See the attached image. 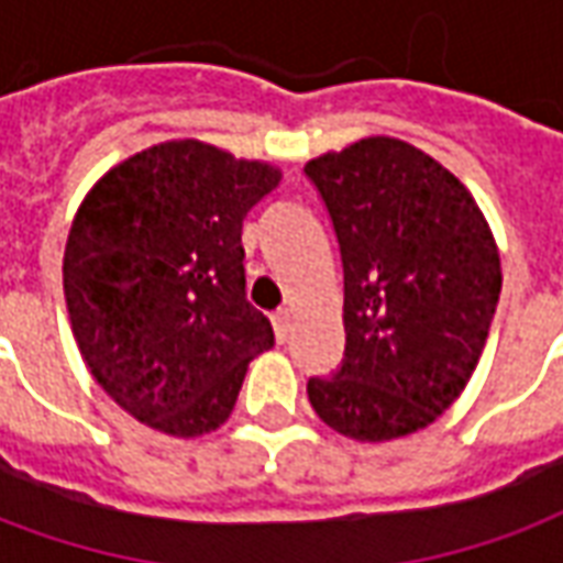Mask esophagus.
<instances>
[{
    "label": "esophagus",
    "instance_id": "34e87169",
    "mask_svg": "<svg viewBox=\"0 0 563 563\" xmlns=\"http://www.w3.org/2000/svg\"><path fill=\"white\" fill-rule=\"evenodd\" d=\"M271 322H274V334H277V341H286L289 338V331H292V310L289 307H280L274 317H271Z\"/></svg>",
    "mask_w": 563,
    "mask_h": 563
}]
</instances>
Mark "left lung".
<instances>
[{"label": "left lung", "mask_w": 563, "mask_h": 563, "mask_svg": "<svg viewBox=\"0 0 563 563\" xmlns=\"http://www.w3.org/2000/svg\"><path fill=\"white\" fill-rule=\"evenodd\" d=\"M343 262L341 367L307 379L338 434L379 443L431 424L483 355L500 253L459 177L398 139H362L305 165Z\"/></svg>", "instance_id": "left-lung-1"}]
</instances>
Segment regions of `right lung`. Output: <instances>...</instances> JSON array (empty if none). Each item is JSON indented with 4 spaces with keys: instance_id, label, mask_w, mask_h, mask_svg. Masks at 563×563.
<instances>
[{
    "instance_id": "right-lung-1",
    "label": "right lung",
    "mask_w": 563,
    "mask_h": 563,
    "mask_svg": "<svg viewBox=\"0 0 563 563\" xmlns=\"http://www.w3.org/2000/svg\"><path fill=\"white\" fill-rule=\"evenodd\" d=\"M274 165L165 141L114 165L75 213L63 289L92 379L172 437L217 431L246 365L274 346L246 301L241 229Z\"/></svg>"
}]
</instances>
